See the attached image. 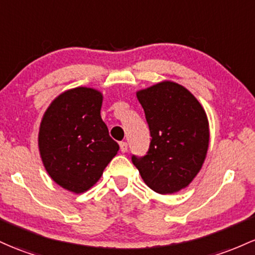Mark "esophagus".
I'll list each match as a JSON object with an SVG mask.
<instances>
[{"mask_svg": "<svg viewBox=\"0 0 255 255\" xmlns=\"http://www.w3.org/2000/svg\"><path fill=\"white\" fill-rule=\"evenodd\" d=\"M120 150H121V152H127V150H128V145H127V142L126 141H121L120 142Z\"/></svg>", "mask_w": 255, "mask_h": 255, "instance_id": "34e87169", "label": "esophagus"}]
</instances>
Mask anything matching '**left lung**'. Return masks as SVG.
Returning a JSON list of instances; mask_svg holds the SVG:
<instances>
[{
    "label": "left lung",
    "mask_w": 255,
    "mask_h": 255,
    "mask_svg": "<svg viewBox=\"0 0 255 255\" xmlns=\"http://www.w3.org/2000/svg\"><path fill=\"white\" fill-rule=\"evenodd\" d=\"M149 125L146 155L132 156L142 180L158 194H174L194 180L209 145L206 111L185 87L163 81L136 92Z\"/></svg>",
    "instance_id": "1"
}]
</instances>
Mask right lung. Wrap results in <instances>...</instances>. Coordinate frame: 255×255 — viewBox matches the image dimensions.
<instances>
[{
	"mask_svg": "<svg viewBox=\"0 0 255 255\" xmlns=\"http://www.w3.org/2000/svg\"><path fill=\"white\" fill-rule=\"evenodd\" d=\"M102 104L99 91L77 87L55 98L41 121L38 149L44 168L75 194L91 189L120 149L100 116Z\"/></svg>",
	"mask_w": 255,
	"mask_h": 255,
	"instance_id": "obj_1",
	"label": "right lung"
}]
</instances>
